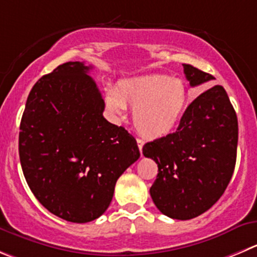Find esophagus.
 Returning <instances> with one entry per match:
<instances>
[{
    "mask_svg": "<svg viewBox=\"0 0 257 257\" xmlns=\"http://www.w3.org/2000/svg\"><path fill=\"white\" fill-rule=\"evenodd\" d=\"M136 143H138L139 150H140V153L143 154V146H144V144H145V141H144L143 139H138V140H136Z\"/></svg>",
    "mask_w": 257,
    "mask_h": 257,
    "instance_id": "1",
    "label": "esophagus"
}]
</instances>
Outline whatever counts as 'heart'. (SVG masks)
Listing matches in <instances>:
<instances>
[{"label": "heart", "mask_w": 257, "mask_h": 257, "mask_svg": "<svg viewBox=\"0 0 257 257\" xmlns=\"http://www.w3.org/2000/svg\"><path fill=\"white\" fill-rule=\"evenodd\" d=\"M106 104L114 113L134 109L136 130L149 139L169 135L184 114L188 89L182 79L163 74L128 78L108 92Z\"/></svg>", "instance_id": "b5f03b06"}]
</instances>
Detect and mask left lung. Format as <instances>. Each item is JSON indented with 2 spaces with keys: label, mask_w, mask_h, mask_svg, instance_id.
Instances as JSON below:
<instances>
[{
  "label": "left lung",
  "mask_w": 257,
  "mask_h": 257,
  "mask_svg": "<svg viewBox=\"0 0 257 257\" xmlns=\"http://www.w3.org/2000/svg\"><path fill=\"white\" fill-rule=\"evenodd\" d=\"M192 87L213 75L183 64ZM238 123L222 85L198 96L185 109L177 131L144 145L158 164L150 195L159 211L174 219H192L221 198L234 170Z\"/></svg>",
  "instance_id": "1"
}]
</instances>
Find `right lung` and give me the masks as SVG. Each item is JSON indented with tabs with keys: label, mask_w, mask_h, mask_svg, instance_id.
I'll list each match as a JSON object with an SVG mask.
<instances>
[{
	"label": "right lung",
	"mask_w": 257,
	"mask_h": 257,
	"mask_svg": "<svg viewBox=\"0 0 257 257\" xmlns=\"http://www.w3.org/2000/svg\"><path fill=\"white\" fill-rule=\"evenodd\" d=\"M90 68L68 62L41 77L28 97L19 135L31 192L50 213L74 223L102 216L117 179L140 158L134 136L103 117Z\"/></svg>",
	"instance_id": "add662e5"
}]
</instances>
